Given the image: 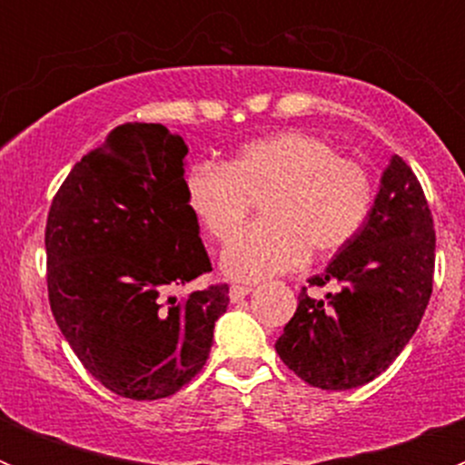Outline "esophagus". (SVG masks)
I'll return each mask as SVG.
<instances>
[{"label": "esophagus", "instance_id": "esophagus-1", "mask_svg": "<svg viewBox=\"0 0 465 465\" xmlns=\"http://www.w3.org/2000/svg\"><path fill=\"white\" fill-rule=\"evenodd\" d=\"M249 293H252V286H240V283L230 286V300H232V302H240V300L246 298Z\"/></svg>", "mask_w": 465, "mask_h": 465}]
</instances>
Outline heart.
I'll list each match as a JSON object with an SVG mask.
<instances>
[{
	"label": "heart",
	"instance_id": "b5f03b06",
	"mask_svg": "<svg viewBox=\"0 0 465 465\" xmlns=\"http://www.w3.org/2000/svg\"><path fill=\"white\" fill-rule=\"evenodd\" d=\"M375 186L368 167L326 137L289 130L244 143L223 167L183 174V204L204 235L228 242L262 200V223L225 246L221 268L237 282L291 272L312 256L342 252L365 225Z\"/></svg>",
	"mask_w": 465,
	"mask_h": 465
}]
</instances>
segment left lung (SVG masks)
Returning <instances> with one entry per match:
<instances>
[{
    "label": "left lung",
    "mask_w": 465,
    "mask_h": 465,
    "mask_svg": "<svg viewBox=\"0 0 465 465\" xmlns=\"http://www.w3.org/2000/svg\"><path fill=\"white\" fill-rule=\"evenodd\" d=\"M435 230L421 183L401 155L381 172L359 235L310 286L338 283L310 298L277 340L279 359L307 384L347 391L380 377L412 340L433 291Z\"/></svg>",
    "instance_id": "left-lung-1"
}]
</instances>
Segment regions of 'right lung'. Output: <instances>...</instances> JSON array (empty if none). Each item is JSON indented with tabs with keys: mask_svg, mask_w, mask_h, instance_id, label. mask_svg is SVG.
Instances as JSON below:
<instances>
[{
	"mask_svg": "<svg viewBox=\"0 0 465 465\" xmlns=\"http://www.w3.org/2000/svg\"><path fill=\"white\" fill-rule=\"evenodd\" d=\"M188 146L158 123L118 125L81 158L46 223L48 300L85 371L130 401L176 393L209 359L228 286L176 298L212 270L183 204Z\"/></svg>",
	"mask_w": 465,
	"mask_h": 465,
	"instance_id": "add662e5",
	"label": "right lung"
}]
</instances>
